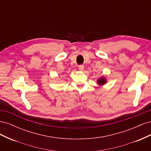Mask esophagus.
Returning a JSON list of instances; mask_svg holds the SVG:
<instances>
[{
    "mask_svg": "<svg viewBox=\"0 0 151 151\" xmlns=\"http://www.w3.org/2000/svg\"><path fill=\"white\" fill-rule=\"evenodd\" d=\"M84 67L83 65H81L79 66V69L81 71H83V70H84Z\"/></svg>",
    "mask_w": 151,
    "mask_h": 151,
    "instance_id": "esophagus-1",
    "label": "esophagus"
}]
</instances>
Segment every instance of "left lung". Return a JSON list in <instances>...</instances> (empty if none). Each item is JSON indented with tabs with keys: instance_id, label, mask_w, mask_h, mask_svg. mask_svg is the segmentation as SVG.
Returning <instances> with one entry per match:
<instances>
[{
	"instance_id": "left-lung-1",
	"label": "left lung",
	"mask_w": 151,
	"mask_h": 151,
	"mask_svg": "<svg viewBox=\"0 0 151 151\" xmlns=\"http://www.w3.org/2000/svg\"><path fill=\"white\" fill-rule=\"evenodd\" d=\"M97 83L99 85H104V84L106 83V80L104 77H102L97 81Z\"/></svg>"
}]
</instances>
